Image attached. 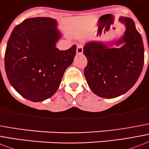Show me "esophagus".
Returning <instances> with one entry per match:
<instances>
[{
	"label": "esophagus",
	"mask_w": 149,
	"mask_h": 149,
	"mask_svg": "<svg viewBox=\"0 0 149 149\" xmlns=\"http://www.w3.org/2000/svg\"><path fill=\"white\" fill-rule=\"evenodd\" d=\"M83 53V45H78L77 48V54H82Z\"/></svg>",
	"instance_id": "34e87169"
}]
</instances>
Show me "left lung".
Instances as JSON below:
<instances>
[{
  "instance_id": "left-lung-1",
  "label": "left lung",
  "mask_w": 149,
  "mask_h": 149,
  "mask_svg": "<svg viewBox=\"0 0 149 149\" xmlns=\"http://www.w3.org/2000/svg\"><path fill=\"white\" fill-rule=\"evenodd\" d=\"M119 21L126 27L116 43L120 47L92 41L83 47L88 60L84 75L92 91L100 97L112 99L125 93L135 85L143 68V42L135 23L126 17H119Z\"/></svg>"
}]
</instances>
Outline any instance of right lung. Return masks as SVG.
<instances>
[{
	"label": "right lung",
	"instance_id": "obj_1",
	"mask_svg": "<svg viewBox=\"0 0 149 149\" xmlns=\"http://www.w3.org/2000/svg\"><path fill=\"white\" fill-rule=\"evenodd\" d=\"M50 17H33L15 26L4 56L8 80L18 93L32 102L51 97L64 72L73 62L77 46L60 50L56 43L62 34Z\"/></svg>",
	"mask_w": 149,
	"mask_h": 149
}]
</instances>
